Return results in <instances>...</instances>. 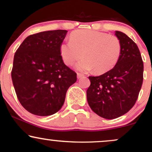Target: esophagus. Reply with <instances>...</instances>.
<instances>
[{
    "label": "esophagus",
    "instance_id": "1",
    "mask_svg": "<svg viewBox=\"0 0 152 152\" xmlns=\"http://www.w3.org/2000/svg\"><path fill=\"white\" fill-rule=\"evenodd\" d=\"M84 76H85L84 74H83L81 73H77V78H82V77H84Z\"/></svg>",
    "mask_w": 152,
    "mask_h": 152
}]
</instances>
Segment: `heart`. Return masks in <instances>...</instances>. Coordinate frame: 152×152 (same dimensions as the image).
<instances>
[{"mask_svg":"<svg viewBox=\"0 0 152 152\" xmlns=\"http://www.w3.org/2000/svg\"><path fill=\"white\" fill-rule=\"evenodd\" d=\"M60 52L67 65H76L80 71L94 69V73L102 74L112 69L119 61L122 54V44L116 36L91 29L73 31L70 40L61 44Z\"/></svg>","mask_w":152,"mask_h":152,"instance_id":"heart-1","label":"heart"}]
</instances>
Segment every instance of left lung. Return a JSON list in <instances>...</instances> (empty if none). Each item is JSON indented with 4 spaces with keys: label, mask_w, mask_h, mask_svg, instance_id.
<instances>
[{
    "label": "left lung",
    "mask_w": 152,
    "mask_h": 152,
    "mask_svg": "<svg viewBox=\"0 0 152 152\" xmlns=\"http://www.w3.org/2000/svg\"><path fill=\"white\" fill-rule=\"evenodd\" d=\"M115 35L122 44L116 65L99 76H89L87 99L98 116L114 119L129 112L135 104L143 80V62L136 44L121 31Z\"/></svg>",
    "instance_id": "8db88e82"
}]
</instances>
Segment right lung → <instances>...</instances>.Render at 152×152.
Here are the masks:
<instances>
[{"instance_id":"1","label":"right lung","mask_w":152,"mask_h":152,"mask_svg":"<svg viewBox=\"0 0 152 152\" xmlns=\"http://www.w3.org/2000/svg\"><path fill=\"white\" fill-rule=\"evenodd\" d=\"M67 32L57 29L32 34L15 53L13 85L19 102L31 114L46 116L58 112L68 88L77 80L60 52Z\"/></svg>"}]
</instances>
